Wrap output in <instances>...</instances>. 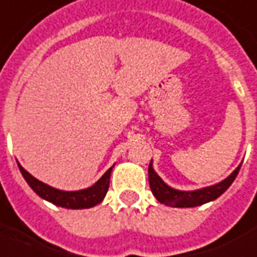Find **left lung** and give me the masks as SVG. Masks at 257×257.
I'll return each mask as SVG.
<instances>
[{
	"instance_id": "left-lung-1",
	"label": "left lung",
	"mask_w": 257,
	"mask_h": 257,
	"mask_svg": "<svg viewBox=\"0 0 257 257\" xmlns=\"http://www.w3.org/2000/svg\"><path fill=\"white\" fill-rule=\"evenodd\" d=\"M241 164L235 168L226 179L222 182L215 183L212 186H207V188L197 189V190H192V192H186V190H177L168 186L167 183H164L162 178L159 177L156 171L153 170L152 162L149 164V185H151V190L153 196L157 198V201L162 204H166L168 207H177V208H190V207H198L205 203L213 201L223 194L230 185L234 182V179L238 174Z\"/></svg>"
}]
</instances>
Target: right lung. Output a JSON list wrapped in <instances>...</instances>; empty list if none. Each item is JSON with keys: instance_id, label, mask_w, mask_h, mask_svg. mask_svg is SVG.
Here are the masks:
<instances>
[{"instance_id": "add662e5", "label": "right lung", "mask_w": 257, "mask_h": 257, "mask_svg": "<svg viewBox=\"0 0 257 257\" xmlns=\"http://www.w3.org/2000/svg\"><path fill=\"white\" fill-rule=\"evenodd\" d=\"M19 170L22 172V175L26 179V182L29 183L30 188L38 194L39 197H42L46 201L59 205V207L68 208V209H83V208H91L100 204L104 197H105L108 188H109V178L112 168L115 167V164L97 181V182L87 189L82 190H75V192H65V190H59V189L52 188L46 183L41 182L37 178H34L30 172L24 170L18 163Z\"/></svg>"}]
</instances>
